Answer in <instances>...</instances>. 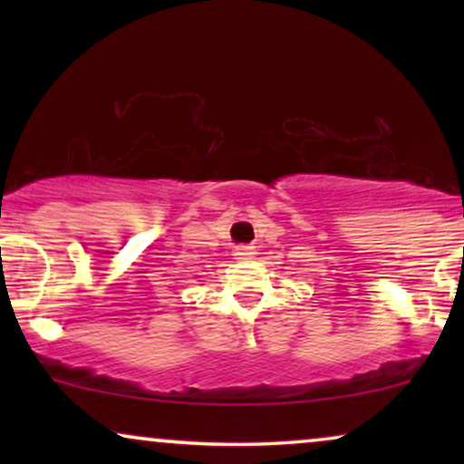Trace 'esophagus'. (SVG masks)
I'll use <instances>...</instances> for the list:
<instances>
[{
  "instance_id": "34e87169",
  "label": "esophagus",
  "mask_w": 464,
  "mask_h": 464,
  "mask_svg": "<svg viewBox=\"0 0 464 464\" xmlns=\"http://www.w3.org/2000/svg\"><path fill=\"white\" fill-rule=\"evenodd\" d=\"M232 256H234V259H238V262H245V259H253V256H256V246H251V245L234 246Z\"/></svg>"
}]
</instances>
